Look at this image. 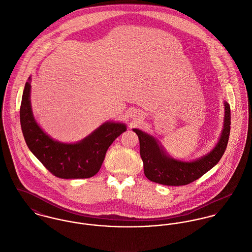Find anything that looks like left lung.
<instances>
[{
    "instance_id": "obj_1",
    "label": "left lung",
    "mask_w": 252,
    "mask_h": 252,
    "mask_svg": "<svg viewBox=\"0 0 252 252\" xmlns=\"http://www.w3.org/2000/svg\"><path fill=\"white\" fill-rule=\"evenodd\" d=\"M224 106L223 130L216 147L208 154L191 162H183L168 156L155 138L139 129H133L140 140V153L144 162L145 177L156 183L180 186L200 179L214 168L224 154L230 136V106L227 102Z\"/></svg>"
}]
</instances>
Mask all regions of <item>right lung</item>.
Returning <instances> with one entry per match:
<instances>
[{
	"mask_svg": "<svg viewBox=\"0 0 252 252\" xmlns=\"http://www.w3.org/2000/svg\"><path fill=\"white\" fill-rule=\"evenodd\" d=\"M31 76L25 84L20 124L25 142L31 152L55 177L60 179H88L95 176L104 162L107 150L113 141L126 131V125L106 122L82 141L64 144L51 139L34 118L30 93Z\"/></svg>",
	"mask_w": 252,
	"mask_h": 252,
	"instance_id": "right-lung-1",
	"label": "right lung"
}]
</instances>
